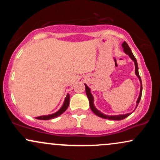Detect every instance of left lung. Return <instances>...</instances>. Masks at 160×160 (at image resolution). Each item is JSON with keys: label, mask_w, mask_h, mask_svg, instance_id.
<instances>
[{"label": "left lung", "mask_w": 160, "mask_h": 160, "mask_svg": "<svg viewBox=\"0 0 160 160\" xmlns=\"http://www.w3.org/2000/svg\"><path fill=\"white\" fill-rule=\"evenodd\" d=\"M122 47H123V49H124V52H126L127 55H128L130 58H131L132 59L133 61H134V62H135V74L137 75L138 78H139V80H140V82H141V86L140 95H139V97H138V101H137V106H138V104L139 102H140V100H141V94H142V83H141V77H140V75H139V73H138V63H137V61H136V58H135V57L134 56V55L132 54V52L131 49L129 48V47H128V45L127 44V43H126V41H124L123 43H122ZM85 86H86V95H87L88 98H89V106H90L91 110H92V112L95 113V114H96L97 116H98V117H102V118L108 119V120H123V119L126 118V117H128V116L131 114V113H126V114H123V115L108 116V115L104 114V113H102V112H100L99 111H98V110H97L96 108H95L94 104H93V102H94V99H93L92 95L91 92H90V89H89V88L88 87V86H86V84H85Z\"/></svg>", "instance_id": "left-lung-1"}]
</instances>
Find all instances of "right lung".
I'll list each match as a JSON object with an SVG mask.
<instances>
[{
  "mask_svg": "<svg viewBox=\"0 0 160 160\" xmlns=\"http://www.w3.org/2000/svg\"><path fill=\"white\" fill-rule=\"evenodd\" d=\"M69 102H70V95L68 94V95H67V96H66L63 106H62L59 111H57L56 113H53V114L48 115V116H41V117H36V119H38V120H50V119H52V118H56V117L60 116L62 113H63L64 112L67 110V108L69 105Z\"/></svg>",
  "mask_w": 160,
  "mask_h": 160,
  "instance_id": "obj_1",
  "label": "right lung"
}]
</instances>
